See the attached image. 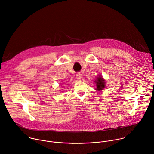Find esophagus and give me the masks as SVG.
<instances>
[{
    "label": "esophagus",
    "mask_w": 154,
    "mask_h": 154,
    "mask_svg": "<svg viewBox=\"0 0 154 154\" xmlns=\"http://www.w3.org/2000/svg\"><path fill=\"white\" fill-rule=\"evenodd\" d=\"M76 76H77V79L79 80H80L82 78V74L81 73H77Z\"/></svg>",
    "instance_id": "34e87169"
}]
</instances>
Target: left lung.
Wrapping results in <instances>:
<instances>
[{"mask_svg": "<svg viewBox=\"0 0 154 154\" xmlns=\"http://www.w3.org/2000/svg\"><path fill=\"white\" fill-rule=\"evenodd\" d=\"M95 83L97 85V89L96 90L98 91H100V90H103L105 87V80L103 79L101 76H99L97 77V80H95Z\"/></svg>", "mask_w": 154, "mask_h": 154, "instance_id": "left-lung-1", "label": "left lung"}]
</instances>
